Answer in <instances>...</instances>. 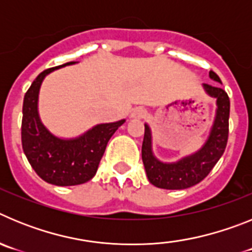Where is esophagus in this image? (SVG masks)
<instances>
[{"label":"esophagus","instance_id":"obj_1","mask_svg":"<svg viewBox=\"0 0 252 252\" xmlns=\"http://www.w3.org/2000/svg\"><path fill=\"white\" fill-rule=\"evenodd\" d=\"M146 115H148V111H146L145 108H142V107H136V108H133L132 112H131V117L135 120L145 119Z\"/></svg>","mask_w":252,"mask_h":252}]
</instances>
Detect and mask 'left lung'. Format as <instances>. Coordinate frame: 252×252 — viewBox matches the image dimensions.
<instances>
[{
    "instance_id": "1",
    "label": "left lung",
    "mask_w": 252,
    "mask_h": 252,
    "mask_svg": "<svg viewBox=\"0 0 252 252\" xmlns=\"http://www.w3.org/2000/svg\"><path fill=\"white\" fill-rule=\"evenodd\" d=\"M212 81L221 83L215 72H209ZM207 94L216 99V113L208 136L203 145L194 153L173 162L161 161L153 150V132L145 124L141 155L148 179L153 186L162 189H187L203 180L222 157L228 139L230 98L220 87L202 84Z\"/></svg>"
}]
</instances>
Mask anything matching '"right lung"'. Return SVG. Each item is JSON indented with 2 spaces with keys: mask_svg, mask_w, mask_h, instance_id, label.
<instances>
[{
  "mask_svg": "<svg viewBox=\"0 0 252 252\" xmlns=\"http://www.w3.org/2000/svg\"><path fill=\"white\" fill-rule=\"evenodd\" d=\"M44 70L36 77L24 97L22 106V149L30 165L46 183L70 187L87 183L97 173L99 161L117 128L126 120L94 125L79 136L60 137L43 124L39 115L40 87L46 75L66 65Z\"/></svg>",
  "mask_w": 252,
  "mask_h": 252,
  "instance_id": "add662e5",
  "label": "right lung"
}]
</instances>
